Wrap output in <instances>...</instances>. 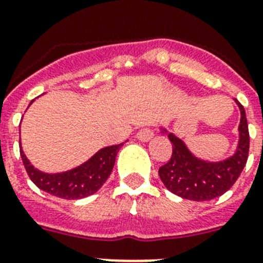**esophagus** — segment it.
<instances>
[{
  "label": "esophagus",
  "mask_w": 263,
  "mask_h": 263,
  "mask_svg": "<svg viewBox=\"0 0 263 263\" xmlns=\"http://www.w3.org/2000/svg\"><path fill=\"white\" fill-rule=\"evenodd\" d=\"M153 136H155V133H153V130H152L151 127H144V129H141L140 132L137 133V138L140 141H144V142L152 140Z\"/></svg>",
  "instance_id": "1"
}]
</instances>
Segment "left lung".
<instances>
[{"label": "left lung", "instance_id": "obj_1", "mask_svg": "<svg viewBox=\"0 0 263 263\" xmlns=\"http://www.w3.org/2000/svg\"><path fill=\"white\" fill-rule=\"evenodd\" d=\"M240 108L239 145L235 155L224 161L207 162L192 156L184 142L172 133L168 134L172 142V156L169 161L160 166L158 175L172 194L195 201L211 200L222 196L231 188L243 171L249 157L250 136L245 107L236 101Z\"/></svg>", "mask_w": 263, "mask_h": 263}]
</instances>
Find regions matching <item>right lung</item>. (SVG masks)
Wrapping results in <instances>:
<instances>
[{
	"instance_id": "add662e5",
	"label": "right lung",
	"mask_w": 263,
	"mask_h": 263,
	"mask_svg": "<svg viewBox=\"0 0 263 263\" xmlns=\"http://www.w3.org/2000/svg\"><path fill=\"white\" fill-rule=\"evenodd\" d=\"M122 145L123 142L103 147L87 162H84L83 165L68 172L56 173V175H48L34 169L29 164L23 151H20V155L23 158L25 171L34 185L53 196L67 200H75L95 194L105 184L114 168L117 153Z\"/></svg>"
}]
</instances>
